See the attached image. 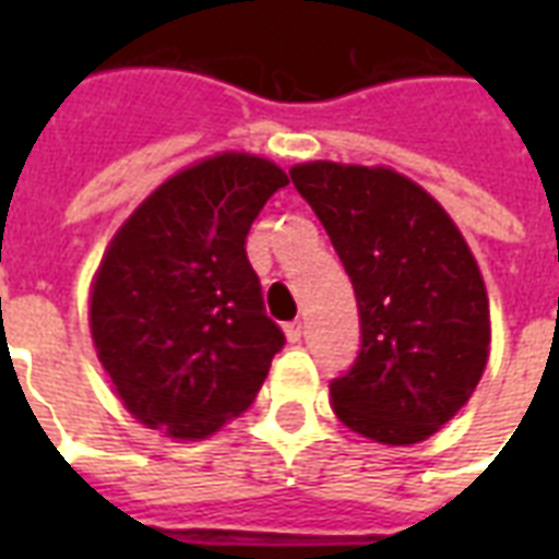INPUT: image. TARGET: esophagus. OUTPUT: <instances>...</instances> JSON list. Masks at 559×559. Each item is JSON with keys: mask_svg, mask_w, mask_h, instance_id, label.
Listing matches in <instances>:
<instances>
[{"mask_svg": "<svg viewBox=\"0 0 559 559\" xmlns=\"http://www.w3.org/2000/svg\"><path fill=\"white\" fill-rule=\"evenodd\" d=\"M284 333H287V340L296 345V342H301V333H305V324L301 322H287L284 324Z\"/></svg>", "mask_w": 559, "mask_h": 559, "instance_id": "1", "label": "esophagus"}]
</instances>
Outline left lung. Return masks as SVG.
<instances>
[{"label":"left lung","mask_w":559,"mask_h":559,"mask_svg":"<svg viewBox=\"0 0 559 559\" xmlns=\"http://www.w3.org/2000/svg\"><path fill=\"white\" fill-rule=\"evenodd\" d=\"M354 284L359 354L331 382L333 412L371 441H426L476 391L490 354L478 263L450 214L389 168L289 170Z\"/></svg>","instance_id":"1"}]
</instances>
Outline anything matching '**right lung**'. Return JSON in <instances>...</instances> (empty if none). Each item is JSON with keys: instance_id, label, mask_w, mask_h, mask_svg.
Instances as JSON below:
<instances>
[{"instance_id": "add662e5", "label": "right lung", "mask_w": 559, "mask_h": 559, "mask_svg": "<svg viewBox=\"0 0 559 559\" xmlns=\"http://www.w3.org/2000/svg\"><path fill=\"white\" fill-rule=\"evenodd\" d=\"M287 174L217 153L162 182L118 228L90 298L92 342L127 412L197 441L252 406L284 333L246 235Z\"/></svg>"}]
</instances>
